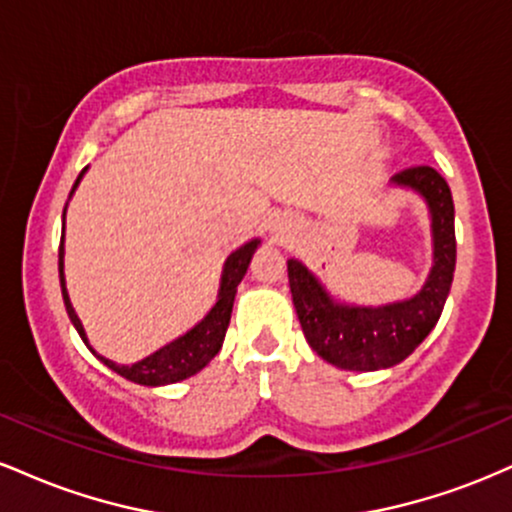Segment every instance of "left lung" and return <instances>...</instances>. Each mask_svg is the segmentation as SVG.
Here are the masks:
<instances>
[{"label": "left lung", "instance_id": "obj_1", "mask_svg": "<svg viewBox=\"0 0 512 512\" xmlns=\"http://www.w3.org/2000/svg\"><path fill=\"white\" fill-rule=\"evenodd\" d=\"M392 185L416 192L431 216L433 264L424 286L404 301L351 305L332 298L303 262L289 260V286L303 334L317 356L344 370H380L402 363L436 327L455 272V204L443 175L431 166L392 175Z\"/></svg>", "mask_w": 512, "mask_h": 512}]
</instances>
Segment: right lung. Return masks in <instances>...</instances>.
<instances>
[{"label":"right lung","mask_w":512,"mask_h":512,"mask_svg":"<svg viewBox=\"0 0 512 512\" xmlns=\"http://www.w3.org/2000/svg\"><path fill=\"white\" fill-rule=\"evenodd\" d=\"M86 170L88 168H84L79 173V178H76L69 197L74 195V190L79 187V182H81V178H84ZM64 214H67V207H64ZM64 214H62V219H64ZM257 248H260V238H252L226 257V262H223V272H221L219 296H216L214 308H211L209 313L204 315L195 327H192V330L180 334L178 339H173V342L161 346V349L142 358V361L132 363V366H120V363L110 361V358L98 354V351L88 344L84 325H81L79 315H76L74 305H72V301H69L67 281H64V226H62L60 286H62L64 308H67L69 320H72V325L76 327V332H79V337L84 339V344L91 349V354L96 356L101 363H105L110 370H115L117 375H122V378L132 380V383H137V385H146V387L180 383V380L192 378V375L199 373V370L207 366L211 358L221 351L223 337H226V330H228V322H231V310H233V301H236L238 284L243 281L245 272H248L250 260H252V255H255Z\"/></svg>","instance_id":"obj_1"}]
</instances>
